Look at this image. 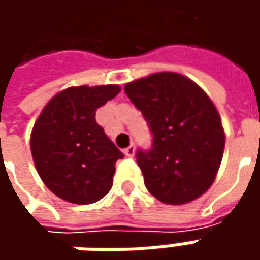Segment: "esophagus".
Masks as SVG:
<instances>
[{
    "label": "esophagus",
    "mask_w": 260,
    "mask_h": 260,
    "mask_svg": "<svg viewBox=\"0 0 260 260\" xmlns=\"http://www.w3.org/2000/svg\"><path fill=\"white\" fill-rule=\"evenodd\" d=\"M135 146L133 145H130V146H127L124 149V155L125 156H128V157H132V156H135Z\"/></svg>",
    "instance_id": "esophagus-1"
}]
</instances>
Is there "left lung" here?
Returning a JSON list of instances; mask_svg holds the SVG:
<instances>
[{"label":"left lung","mask_w":260,"mask_h":260,"mask_svg":"<svg viewBox=\"0 0 260 260\" xmlns=\"http://www.w3.org/2000/svg\"><path fill=\"white\" fill-rule=\"evenodd\" d=\"M152 135L137 149L147 191L166 204H185L211 186L224 152V130L214 104L191 79L160 72L124 86Z\"/></svg>","instance_id":"8db88e82"}]
</instances>
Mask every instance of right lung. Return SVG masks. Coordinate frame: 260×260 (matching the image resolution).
Listing matches in <instances>:
<instances>
[{
  "label": "right lung",
  "instance_id": "obj_1",
  "mask_svg": "<svg viewBox=\"0 0 260 260\" xmlns=\"http://www.w3.org/2000/svg\"><path fill=\"white\" fill-rule=\"evenodd\" d=\"M118 85L72 86L55 95L39 115L30 140L36 169L59 198L92 204L111 189L123 153L96 123L95 111Z\"/></svg>",
  "mask_w": 260,
  "mask_h": 260
}]
</instances>
